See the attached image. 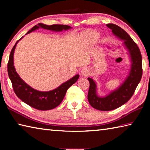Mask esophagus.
Masks as SVG:
<instances>
[{
    "label": "esophagus",
    "mask_w": 150,
    "mask_h": 150,
    "mask_svg": "<svg viewBox=\"0 0 150 150\" xmlns=\"http://www.w3.org/2000/svg\"><path fill=\"white\" fill-rule=\"evenodd\" d=\"M88 73H89V70H88L87 68H83L82 69H81V75L82 76H84V77H86V76H87L88 75Z\"/></svg>",
    "instance_id": "1"
}]
</instances>
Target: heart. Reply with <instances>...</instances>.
<instances>
[{
  "mask_svg": "<svg viewBox=\"0 0 150 150\" xmlns=\"http://www.w3.org/2000/svg\"><path fill=\"white\" fill-rule=\"evenodd\" d=\"M98 38V35L95 32H90L87 34V39L88 42L90 44H95Z\"/></svg>",
  "mask_w": 150,
  "mask_h": 150,
  "instance_id": "obj_1",
  "label": "heart"
}]
</instances>
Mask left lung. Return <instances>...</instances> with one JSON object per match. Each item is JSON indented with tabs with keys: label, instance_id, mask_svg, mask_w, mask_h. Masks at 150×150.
<instances>
[{
	"label": "left lung",
	"instance_id": "left-lung-1",
	"mask_svg": "<svg viewBox=\"0 0 150 150\" xmlns=\"http://www.w3.org/2000/svg\"><path fill=\"white\" fill-rule=\"evenodd\" d=\"M112 32L119 38L123 40L128 48L132 59V67L129 76L117 90L105 97H98L96 94V85L91 78H88L90 86L88 92V100L92 107L96 110L108 111L120 107L128 102L134 95L137 86L141 80L142 59L140 50L132 38L120 27L114 24H106Z\"/></svg>",
	"mask_w": 150,
	"mask_h": 150
}]
</instances>
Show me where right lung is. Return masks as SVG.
I'll list each match as a JSON object with an SVG mask.
<instances>
[{"mask_svg":"<svg viewBox=\"0 0 150 150\" xmlns=\"http://www.w3.org/2000/svg\"><path fill=\"white\" fill-rule=\"evenodd\" d=\"M40 27L44 29L53 30V31H62L63 30H66L71 28V27L67 25L53 24L48 26V25L39 23L29 30L27 34L38 29ZM18 41H17L14 47H12L11 54H10L8 65H7L8 74L11 81L12 88L15 94L24 103L38 110H47L55 108L62 102L67 89L78 80L79 75H75L70 80L61 85L59 87L53 91H48V92H42V91L34 89L24 82L23 80L19 77L14 67V52Z\"/></svg>","mask_w":150,"mask_h":150,"instance_id":"obj_1","label":"right lung"}]
</instances>
